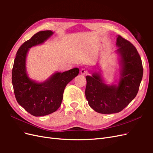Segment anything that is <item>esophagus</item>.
<instances>
[{"instance_id":"1","label":"esophagus","mask_w":153,"mask_h":153,"mask_svg":"<svg viewBox=\"0 0 153 153\" xmlns=\"http://www.w3.org/2000/svg\"><path fill=\"white\" fill-rule=\"evenodd\" d=\"M87 73V69H85V68H82L81 70H80V73H81V75H85V74Z\"/></svg>"}]
</instances>
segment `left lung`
Returning <instances> with one entry per match:
<instances>
[{
	"instance_id": "left-lung-1",
	"label": "left lung",
	"mask_w": 153,
	"mask_h": 153,
	"mask_svg": "<svg viewBox=\"0 0 153 153\" xmlns=\"http://www.w3.org/2000/svg\"><path fill=\"white\" fill-rule=\"evenodd\" d=\"M115 52L119 55L120 75L117 84L105 83L100 71L86 76L85 97L89 106L96 112L118 113L135 98L142 79V60L134 46L117 36Z\"/></svg>"
}]
</instances>
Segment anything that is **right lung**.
<instances>
[{"instance_id":"add662e5","label":"right lung","mask_w":153,"mask_h":153,"mask_svg":"<svg viewBox=\"0 0 153 153\" xmlns=\"http://www.w3.org/2000/svg\"><path fill=\"white\" fill-rule=\"evenodd\" d=\"M52 30L38 32L17 51L12 70V83L17 102L34 116H44L55 112L61 106L64 89L79 73L75 68L67 71L55 72L42 82L32 80L26 69L29 48L43 44L52 36Z\"/></svg>"}]
</instances>
